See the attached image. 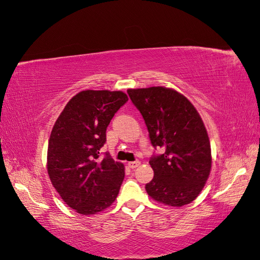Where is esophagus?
<instances>
[{
  "mask_svg": "<svg viewBox=\"0 0 260 260\" xmlns=\"http://www.w3.org/2000/svg\"><path fill=\"white\" fill-rule=\"evenodd\" d=\"M139 164H141L139 161H131V162L127 164V166H128V167H129L131 169H135V168L138 167Z\"/></svg>",
  "mask_w": 260,
  "mask_h": 260,
  "instance_id": "obj_1",
  "label": "esophagus"
}]
</instances>
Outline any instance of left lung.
Segmentation results:
<instances>
[{
  "mask_svg": "<svg viewBox=\"0 0 260 260\" xmlns=\"http://www.w3.org/2000/svg\"><path fill=\"white\" fill-rule=\"evenodd\" d=\"M141 112L154 148L162 154L149 160L154 178L146 184L149 197L170 206L191 203L211 171V146L201 116L189 100L172 89H128Z\"/></svg>",
  "mask_w": 260,
  "mask_h": 260,
  "instance_id": "8db88e82",
  "label": "left lung"
}]
</instances>
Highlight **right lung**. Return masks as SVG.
I'll return each instance as SVG.
<instances>
[{
  "label": "right lung",
  "instance_id": "obj_1",
  "mask_svg": "<svg viewBox=\"0 0 260 260\" xmlns=\"http://www.w3.org/2000/svg\"><path fill=\"white\" fill-rule=\"evenodd\" d=\"M128 101L122 91L85 90L73 96L52 127L47 152L50 181L79 214L101 212L115 201L124 180V166L100 149L106 127Z\"/></svg>",
  "mask_w": 260,
  "mask_h": 260
}]
</instances>
